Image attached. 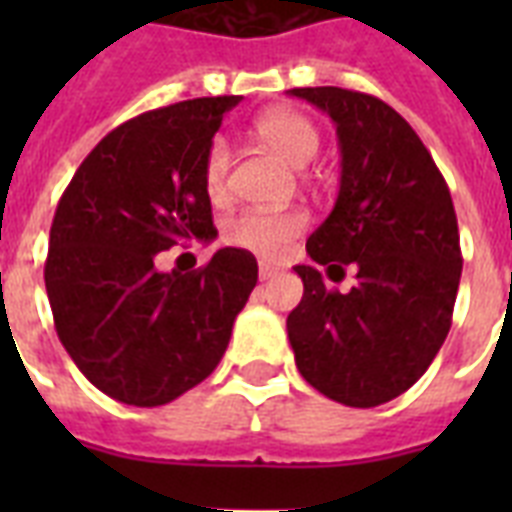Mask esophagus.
<instances>
[{"label": "esophagus", "instance_id": "esophagus-1", "mask_svg": "<svg viewBox=\"0 0 512 512\" xmlns=\"http://www.w3.org/2000/svg\"><path fill=\"white\" fill-rule=\"evenodd\" d=\"M257 273H260V279L268 281V279H273V276H279V268L271 263H260L257 265Z\"/></svg>", "mask_w": 512, "mask_h": 512}]
</instances>
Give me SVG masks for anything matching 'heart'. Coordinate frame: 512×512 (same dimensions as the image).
Segmentation results:
<instances>
[{
    "label": "heart",
    "instance_id": "b5f03b06",
    "mask_svg": "<svg viewBox=\"0 0 512 512\" xmlns=\"http://www.w3.org/2000/svg\"><path fill=\"white\" fill-rule=\"evenodd\" d=\"M255 135L292 167H305L321 148V132L316 122L300 111H287V108L260 116L255 122ZM231 162V146L225 143V138L212 140L204 154V188L212 199H220L228 191ZM305 223L308 217L300 209H284V212L244 209L225 223V241L233 247L273 257L303 233Z\"/></svg>",
    "mask_w": 512,
    "mask_h": 512
}]
</instances>
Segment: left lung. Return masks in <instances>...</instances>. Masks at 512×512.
<instances>
[{"label":"left lung","instance_id":"left-lung-1","mask_svg":"<svg viewBox=\"0 0 512 512\" xmlns=\"http://www.w3.org/2000/svg\"><path fill=\"white\" fill-rule=\"evenodd\" d=\"M340 140V191L305 244L313 263L356 268L348 295L295 265L303 300L287 316L305 382L345 406H380L420 380L452 327L462 255L446 180L404 116L342 87H295Z\"/></svg>","mask_w":512,"mask_h":512}]
</instances>
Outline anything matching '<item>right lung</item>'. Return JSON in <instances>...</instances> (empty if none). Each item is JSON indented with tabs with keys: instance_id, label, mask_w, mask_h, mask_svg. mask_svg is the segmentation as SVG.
<instances>
[{
	"instance_id": "1",
	"label": "right lung",
	"mask_w": 512,
	"mask_h": 512,
	"mask_svg": "<svg viewBox=\"0 0 512 512\" xmlns=\"http://www.w3.org/2000/svg\"><path fill=\"white\" fill-rule=\"evenodd\" d=\"M239 95L140 114L92 148L60 196L44 287L79 372L106 396L162 406L207 380L257 284L247 249L162 273L156 255L212 241L204 154Z\"/></svg>"
}]
</instances>
